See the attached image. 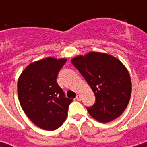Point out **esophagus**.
<instances>
[{"instance_id": "34e87169", "label": "esophagus", "mask_w": 147, "mask_h": 147, "mask_svg": "<svg viewBox=\"0 0 147 147\" xmlns=\"http://www.w3.org/2000/svg\"><path fill=\"white\" fill-rule=\"evenodd\" d=\"M77 100H81V96H79V95H77L76 98H75Z\"/></svg>"}]
</instances>
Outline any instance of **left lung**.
I'll use <instances>...</instances> for the list:
<instances>
[{"mask_svg": "<svg viewBox=\"0 0 147 147\" xmlns=\"http://www.w3.org/2000/svg\"><path fill=\"white\" fill-rule=\"evenodd\" d=\"M93 91L96 101L87 107L99 122L117 119L125 110L132 92L130 75L124 65L112 55L90 52L71 60Z\"/></svg>", "mask_w": 147, "mask_h": 147, "instance_id": "left-lung-1", "label": "left lung"}]
</instances>
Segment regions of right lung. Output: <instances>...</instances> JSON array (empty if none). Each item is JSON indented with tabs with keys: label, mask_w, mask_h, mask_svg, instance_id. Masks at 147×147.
I'll use <instances>...</instances> for the list:
<instances>
[{
	"label": "right lung",
	"mask_w": 147,
	"mask_h": 147,
	"mask_svg": "<svg viewBox=\"0 0 147 147\" xmlns=\"http://www.w3.org/2000/svg\"><path fill=\"white\" fill-rule=\"evenodd\" d=\"M66 59L46 58L32 63L18 80L22 109L35 125L44 130L59 128L65 120L72 99L65 97L56 78Z\"/></svg>",
	"instance_id": "1"
}]
</instances>
